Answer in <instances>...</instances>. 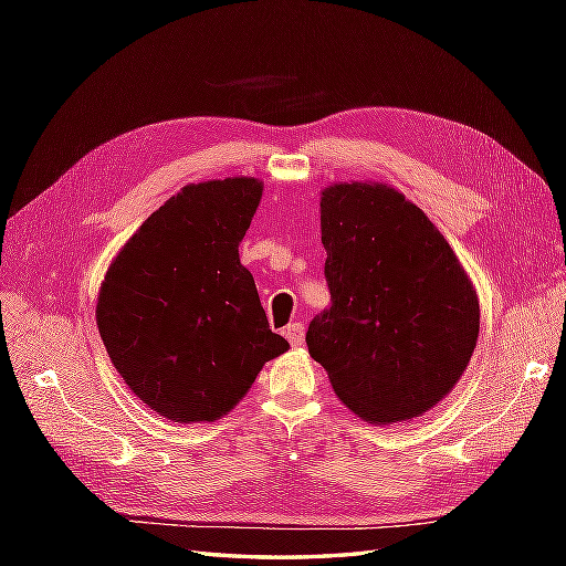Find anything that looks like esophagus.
Wrapping results in <instances>:
<instances>
[{"label":"esophagus","instance_id":"obj_1","mask_svg":"<svg viewBox=\"0 0 566 566\" xmlns=\"http://www.w3.org/2000/svg\"><path fill=\"white\" fill-rule=\"evenodd\" d=\"M283 335L287 337V342H290V345H293V347L304 345V323H300V321L290 323L287 328L283 331Z\"/></svg>","mask_w":566,"mask_h":566}]
</instances>
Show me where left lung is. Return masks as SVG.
Returning <instances> with one entry per match:
<instances>
[{"label": "left lung", "instance_id": "obj_1", "mask_svg": "<svg viewBox=\"0 0 566 566\" xmlns=\"http://www.w3.org/2000/svg\"><path fill=\"white\" fill-rule=\"evenodd\" d=\"M331 310L306 347L358 418L422 416L460 380L476 347L479 302L458 256L420 208L382 184L321 196Z\"/></svg>", "mask_w": 566, "mask_h": 566}]
</instances>
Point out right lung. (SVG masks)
I'll list each match as a JSON object with an SVG mask.
<instances>
[{
    "label": "right lung",
    "mask_w": 566,
    "mask_h": 566,
    "mask_svg": "<svg viewBox=\"0 0 566 566\" xmlns=\"http://www.w3.org/2000/svg\"><path fill=\"white\" fill-rule=\"evenodd\" d=\"M262 184H191L153 212L111 264L96 325L113 366L156 413L217 420L290 345L271 333L243 241Z\"/></svg>",
    "instance_id": "add662e5"
}]
</instances>
